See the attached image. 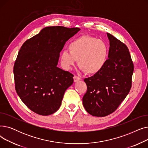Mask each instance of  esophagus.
I'll return each instance as SVG.
<instances>
[{
    "mask_svg": "<svg viewBox=\"0 0 148 148\" xmlns=\"http://www.w3.org/2000/svg\"><path fill=\"white\" fill-rule=\"evenodd\" d=\"M73 79H74V82H79V81H80V80H81V79L80 78V77H77V76H76V75H74V76Z\"/></svg>",
    "mask_w": 148,
    "mask_h": 148,
    "instance_id": "esophagus-1",
    "label": "esophagus"
}]
</instances>
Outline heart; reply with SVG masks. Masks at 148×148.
Returning <instances> with one entry per match:
<instances>
[{
	"instance_id": "obj_1",
	"label": "heart",
	"mask_w": 148,
	"mask_h": 148,
	"mask_svg": "<svg viewBox=\"0 0 148 148\" xmlns=\"http://www.w3.org/2000/svg\"><path fill=\"white\" fill-rule=\"evenodd\" d=\"M69 51H63L60 55L64 69H71L76 60L79 68L89 75L99 73L104 67L108 56V48L103 40L89 35H82L68 45Z\"/></svg>"
}]
</instances>
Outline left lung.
I'll return each instance as SVG.
<instances>
[{"mask_svg":"<svg viewBox=\"0 0 148 148\" xmlns=\"http://www.w3.org/2000/svg\"><path fill=\"white\" fill-rule=\"evenodd\" d=\"M110 41L108 56L99 73L85 79L87 92L83 104L90 114L104 117L114 112L131 88L134 65L125 44L107 33Z\"/></svg>","mask_w":148,"mask_h":148,"instance_id":"obj_1","label":"left lung"}]
</instances>
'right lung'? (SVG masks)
I'll return each mask as SVG.
<instances>
[{
  "mask_svg": "<svg viewBox=\"0 0 148 148\" xmlns=\"http://www.w3.org/2000/svg\"><path fill=\"white\" fill-rule=\"evenodd\" d=\"M80 29L51 26L27 40L14 66L15 90L30 110L42 116L55 113L74 75L58 68L65 42Z\"/></svg>",
  "mask_w": 148,
  "mask_h": 148,
  "instance_id": "1",
  "label": "right lung"
}]
</instances>
